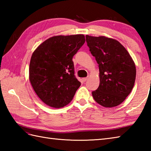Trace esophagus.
I'll list each match as a JSON object with an SVG mask.
<instances>
[{
    "label": "esophagus",
    "instance_id": "34e87169",
    "mask_svg": "<svg viewBox=\"0 0 151 151\" xmlns=\"http://www.w3.org/2000/svg\"><path fill=\"white\" fill-rule=\"evenodd\" d=\"M87 80H88V78H82V81H83V82H86V81H87Z\"/></svg>",
    "mask_w": 151,
    "mask_h": 151
}]
</instances>
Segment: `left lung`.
Masks as SVG:
<instances>
[{"mask_svg":"<svg viewBox=\"0 0 151 151\" xmlns=\"http://www.w3.org/2000/svg\"><path fill=\"white\" fill-rule=\"evenodd\" d=\"M91 54L99 64L100 84L92 92L94 100L106 108L121 104L134 87L136 76L135 63L124 46L106 36L86 35Z\"/></svg>","mask_w":151,"mask_h":151,"instance_id":"obj_1","label":"left lung"}]
</instances>
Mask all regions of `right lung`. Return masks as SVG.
I'll list each match as a JSON object with an SVG mask.
<instances>
[{"label":"right lung","instance_id":"right-lung-1","mask_svg":"<svg viewBox=\"0 0 151 151\" xmlns=\"http://www.w3.org/2000/svg\"><path fill=\"white\" fill-rule=\"evenodd\" d=\"M85 41L83 34L52 36L32 53L29 81L38 97L49 106H65L81 85L75 76L73 57Z\"/></svg>","mask_w":151,"mask_h":151}]
</instances>
